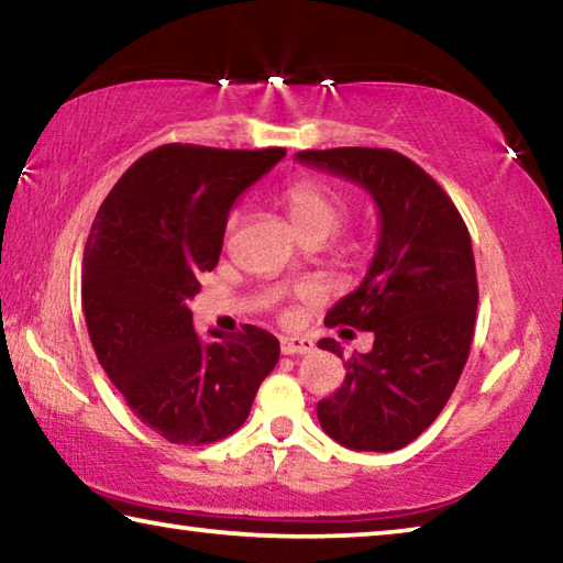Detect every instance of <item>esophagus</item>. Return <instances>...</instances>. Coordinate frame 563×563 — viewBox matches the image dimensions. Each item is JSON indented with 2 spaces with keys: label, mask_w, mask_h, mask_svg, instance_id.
Segmentation results:
<instances>
[{
  "label": "esophagus",
  "mask_w": 563,
  "mask_h": 563,
  "mask_svg": "<svg viewBox=\"0 0 563 563\" xmlns=\"http://www.w3.org/2000/svg\"><path fill=\"white\" fill-rule=\"evenodd\" d=\"M316 342L310 338H280V352L283 355H305V352H312Z\"/></svg>",
  "instance_id": "34e87169"
}]
</instances>
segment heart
<instances>
[{
  "instance_id": "heart-1",
  "label": "heart",
  "mask_w": 563,
  "mask_h": 563,
  "mask_svg": "<svg viewBox=\"0 0 563 563\" xmlns=\"http://www.w3.org/2000/svg\"><path fill=\"white\" fill-rule=\"evenodd\" d=\"M280 201L288 211L295 228L308 238L310 243H320L338 231L342 218L347 213V201L335 186H330L322 178H298L285 186ZM241 221V213L233 211L225 221V235L231 238ZM360 241L342 243V253H360ZM310 295H316L310 290Z\"/></svg>"
}]
</instances>
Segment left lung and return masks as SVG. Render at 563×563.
Wrapping results in <instances>:
<instances>
[{
	"instance_id": "left-lung-1",
	"label": "left lung",
	"mask_w": 563,
	"mask_h": 563,
	"mask_svg": "<svg viewBox=\"0 0 563 563\" xmlns=\"http://www.w3.org/2000/svg\"><path fill=\"white\" fill-rule=\"evenodd\" d=\"M295 158L355 180L379 213L365 280L325 316L328 328L369 330L375 342L347 360L345 383L318 402L320 427L347 450H402L440 417L470 357L479 302L470 231L442 186L393 148ZM318 347L342 357L332 338Z\"/></svg>"
}]
</instances>
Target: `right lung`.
I'll return each mask as SVG.
<instances>
[{"mask_svg":"<svg viewBox=\"0 0 563 563\" xmlns=\"http://www.w3.org/2000/svg\"><path fill=\"white\" fill-rule=\"evenodd\" d=\"M285 148L166 144L141 156L93 218L84 247L81 308L93 352L131 412L174 444L233 434L280 357L255 325L196 335L198 275L221 258L228 211Z\"/></svg>","mask_w":563,"mask_h":563,"instance_id":"add662e5","label":"right lung"}]
</instances>
